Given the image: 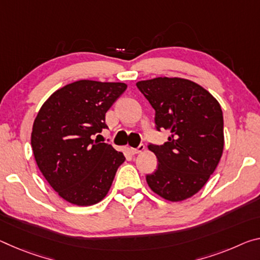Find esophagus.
<instances>
[{"label":"esophagus","mask_w":260,"mask_h":260,"mask_svg":"<svg viewBox=\"0 0 260 260\" xmlns=\"http://www.w3.org/2000/svg\"><path fill=\"white\" fill-rule=\"evenodd\" d=\"M145 145H140L138 148H129V151L132 152V154L135 155V154H139V152H142L143 150H145Z\"/></svg>","instance_id":"obj_1"}]
</instances>
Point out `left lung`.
I'll list each match as a JSON object with an SVG mask.
<instances>
[{
	"instance_id": "8db88e82",
	"label": "left lung",
	"mask_w": 260,
	"mask_h": 260,
	"mask_svg": "<svg viewBox=\"0 0 260 260\" xmlns=\"http://www.w3.org/2000/svg\"><path fill=\"white\" fill-rule=\"evenodd\" d=\"M138 89L155 110L157 131L170 132L162 146H148L158 167L146 179L163 199L183 201L204 187L223 152V114L207 90L186 78L140 81Z\"/></svg>"
}]
</instances>
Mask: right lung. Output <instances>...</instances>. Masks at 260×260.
<instances>
[{"label":"right lung","instance_id":"right-lung-1","mask_svg":"<svg viewBox=\"0 0 260 260\" xmlns=\"http://www.w3.org/2000/svg\"><path fill=\"white\" fill-rule=\"evenodd\" d=\"M126 88L118 82H73L53 92L37 114L31 134L37 166L68 203H100L125 160L121 151L93 135L108 127L105 113Z\"/></svg>","mask_w":260,"mask_h":260}]
</instances>
